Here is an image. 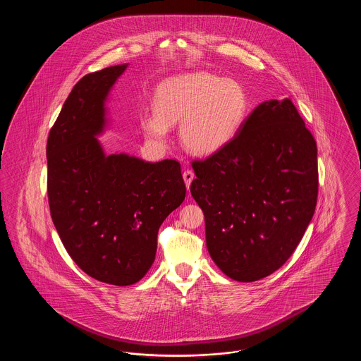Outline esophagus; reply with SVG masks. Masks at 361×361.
Wrapping results in <instances>:
<instances>
[{"label": "esophagus", "mask_w": 361, "mask_h": 361, "mask_svg": "<svg viewBox=\"0 0 361 361\" xmlns=\"http://www.w3.org/2000/svg\"><path fill=\"white\" fill-rule=\"evenodd\" d=\"M183 177H184V181H185L187 188L189 189V187H190V183H192V181H193V178H195V174H193L192 171L187 169L185 172L183 173Z\"/></svg>", "instance_id": "1"}]
</instances>
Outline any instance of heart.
I'll return each mask as SVG.
<instances>
[{
  "label": "heart",
  "mask_w": 361,
  "mask_h": 361,
  "mask_svg": "<svg viewBox=\"0 0 361 361\" xmlns=\"http://www.w3.org/2000/svg\"><path fill=\"white\" fill-rule=\"evenodd\" d=\"M154 115L142 119V130L155 145L168 142L171 126L180 124V137L192 154L222 150L240 130L247 96L240 82L197 71L174 75L157 87Z\"/></svg>",
  "instance_id": "b5f03b06"
}]
</instances>
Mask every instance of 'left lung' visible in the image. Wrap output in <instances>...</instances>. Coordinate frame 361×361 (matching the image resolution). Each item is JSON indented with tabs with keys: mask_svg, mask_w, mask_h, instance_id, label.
Instances as JSON below:
<instances>
[{
	"mask_svg": "<svg viewBox=\"0 0 361 361\" xmlns=\"http://www.w3.org/2000/svg\"><path fill=\"white\" fill-rule=\"evenodd\" d=\"M192 168L207 249L224 275L256 281L291 257L315 211L318 164L290 99L259 104L227 146Z\"/></svg>",
	"mask_w": 361,
	"mask_h": 361,
	"instance_id": "8db88e82",
	"label": "left lung"
}]
</instances>
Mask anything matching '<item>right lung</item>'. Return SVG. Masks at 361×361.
Returning a JSON list of instances; mask_svg holds the SVG:
<instances>
[{"mask_svg": "<svg viewBox=\"0 0 361 361\" xmlns=\"http://www.w3.org/2000/svg\"><path fill=\"white\" fill-rule=\"evenodd\" d=\"M127 69L86 74L70 92L47 140L52 222L86 275L114 286L139 281L153 265L158 230L185 199L176 159L145 162L104 153L105 102Z\"/></svg>", "mask_w": 361, "mask_h": 361, "instance_id": "1", "label": "right lung"}]
</instances>
